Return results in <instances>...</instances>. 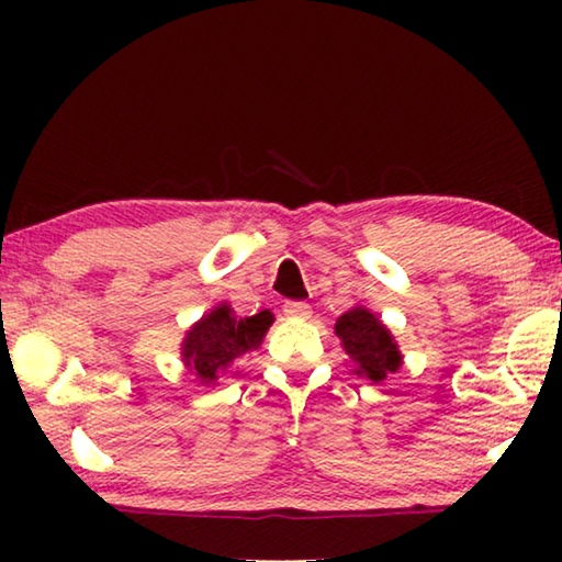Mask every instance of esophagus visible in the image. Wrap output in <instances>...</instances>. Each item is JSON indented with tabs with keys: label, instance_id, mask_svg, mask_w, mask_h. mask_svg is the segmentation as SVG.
Masks as SVG:
<instances>
[{
	"label": "esophagus",
	"instance_id": "1",
	"mask_svg": "<svg viewBox=\"0 0 562 562\" xmlns=\"http://www.w3.org/2000/svg\"><path fill=\"white\" fill-rule=\"evenodd\" d=\"M284 315L288 317H300V319H307L312 315V307L307 302H297V300H290L284 302Z\"/></svg>",
	"mask_w": 562,
	"mask_h": 562
}]
</instances>
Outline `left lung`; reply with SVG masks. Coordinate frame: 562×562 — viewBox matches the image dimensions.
<instances>
[{
    "label": "left lung",
    "mask_w": 562,
    "mask_h": 562,
    "mask_svg": "<svg viewBox=\"0 0 562 562\" xmlns=\"http://www.w3.org/2000/svg\"><path fill=\"white\" fill-rule=\"evenodd\" d=\"M335 331L347 355L355 359L357 374H364L372 382H384L386 374L402 367L394 337L369 310H349L337 319Z\"/></svg>",
    "instance_id": "obj_1"
}]
</instances>
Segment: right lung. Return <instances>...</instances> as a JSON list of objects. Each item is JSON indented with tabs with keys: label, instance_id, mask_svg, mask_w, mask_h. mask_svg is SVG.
<instances>
[{
	"label": "right lung",
	"instance_id": "right-lung-1",
	"mask_svg": "<svg viewBox=\"0 0 562 562\" xmlns=\"http://www.w3.org/2000/svg\"><path fill=\"white\" fill-rule=\"evenodd\" d=\"M270 325L272 315L268 310L252 317H235L231 307L223 304L188 331L183 341L186 364L201 376V382L211 384L225 369H231L237 357L258 349Z\"/></svg>",
	"mask_w": 562,
	"mask_h": 562
}]
</instances>
